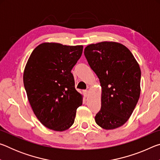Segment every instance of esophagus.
<instances>
[{"label":"esophagus","instance_id":"1","mask_svg":"<svg viewBox=\"0 0 160 160\" xmlns=\"http://www.w3.org/2000/svg\"><path fill=\"white\" fill-rule=\"evenodd\" d=\"M83 93H84V94H85V97H88V90H84Z\"/></svg>","mask_w":160,"mask_h":160}]
</instances>
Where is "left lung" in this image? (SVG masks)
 <instances>
[{"label": "left lung", "instance_id": "8db88e82", "mask_svg": "<svg viewBox=\"0 0 160 160\" xmlns=\"http://www.w3.org/2000/svg\"><path fill=\"white\" fill-rule=\"evenodd\" d=\"M84 53L102 88L97 124L105 130L121 127L131 117L140 97L138 63L128 48L115 42L90 44Z\"/></svg>", "mask_w": 160, "mask_h": 160}]
</instances>
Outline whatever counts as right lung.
I'll use <instances>...</instances> for the list:
<instances>
[{"instance_id":"obj_1","label":"right lung","mask_w":160,"mask_h":160,"mask_svg":"<svg viewBox=\"0 0 160 160\" xmlns=\"http://www.w3.org/2000/svg\"><path fill=\"white\" fill-rule=\"evenodd\" d=\"M82 49V45L44 42L34 48L26 63L23 82L29 102L38 120L53 131L68 129L82 104L71 73Z\"/></svg>"}]
</instances>
